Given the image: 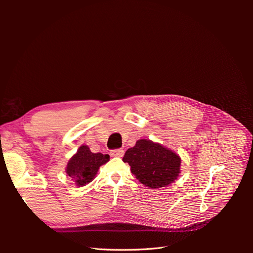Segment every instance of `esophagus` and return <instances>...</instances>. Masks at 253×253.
Returning <instances> with one entry per match:
<instances>
[{"label":"esophagus","instance_id":"34e87169","mask_svg":"<svg viewBox=\"0 0 253 253\" xmlns=\"http://www.w3.org/2000/svg\"><path fill=\"white\" fill-rule=\"evenodd\" d=\"M125 154V151L121 149H116V150H112L111 151V156L113 157H122Z\"/></svg>","mask_w":253,"mask_h":253}]
</instances>
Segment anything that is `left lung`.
I'll return each instance as SVG.
<instances>
[{"label": "left lung", "instance_id": "8db88e82", "mask_svg": "<svg viewBox=\"0 0 253 253\" xmlns=\"http://www.w3.org/2000/svg\"><path fill=\"white\" fill-rule=\"evenodd\" d=\"M142 185L151 189L171 185L180 173V157L172 150L148 139H140L122 158Z\"/></svg>", "mask_w": 253, "mask_h": 253}]
</instances>
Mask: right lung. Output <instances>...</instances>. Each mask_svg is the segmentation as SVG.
Listing matches in <instances>:
<instances>
[{"mask_svg": "<svg viewBox=\"0 0 253 253\" xmlns=\"http://www.w3.org/2000/svg\"><path fill=\"white\" fill-rule=\"evenodd\" d=\"M110 160L108 154L90 152L87 145H81L77 153L70 159L66 166V174L70 176L76 186L82 187L90 182L102 165Z\"/></svg>", "mask_w": 253, "mask_h": 253, "instance_id": "add662e5", "label": "right lung"}]
</instances>
